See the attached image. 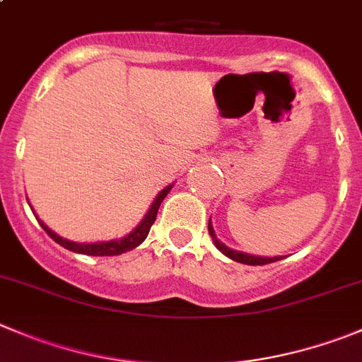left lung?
<instances>
[{
  "label": "left lung",
  "instance_id": "left-lung-1",
  "mask_svg": "<svg viewBox=\"0 0 362 362\" xmlns=\"http://www.w3.org/2000/svg\"><path fill=\"white\" fill-rule=\"evenodd\" d=\"M208 230H209V236H211L213 243H215V245H216V249H218L220 252L223 254V256L230 257V259H233V261H238V263H243V264H252V267H256V264H268V263H274V261L282 259V256H275V257H261V256H252V254H245V252H240V250H233V249H229V247L223 245V243L220 242L218 238H216L215 230H213L211 218H209V222H208Z\"/></svg>",
  "mask_w": 362,
  "mask_h": 362
}]
</instances>
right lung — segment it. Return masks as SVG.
<instances>
[{
    "instance_id": "add662e5",
    "label": "right lung",
    "mask_w": 362,
    "mask_h": 362,
    "mask_svg": "<svg viewBox=\"0 0 362 362\" xmlns=\"http://www.w3.org/2000/svg\"><path fill=\"white\" fill-rule=\"evenodd\" d=\"M170 188H172V185H168V187H165L163 190H161L160 194L156 195V199H154V202L151 204L147 215L144 216L142 222H140L139 226H136L135 229L129 233V235H126L124 238H119V240H110V242H98V243H76V242H71V240H65V238H62V236H58L54 230H51L49 227H47L46 223H44L42 220L39 218V216H37V215L35 216H37V220H39L40 227L46 230L47 235H49L51 238H53L54 242L58 243V245H62L64 249L71 250V252L87 254V256H119V254L127 252V250H133L135 247H139L140 243H142L144 240L147 238L151 226H153L154 220H156L158 208H160L161 201L167 197V194L170 192Z\"/></svg>"
}]
</instances>
